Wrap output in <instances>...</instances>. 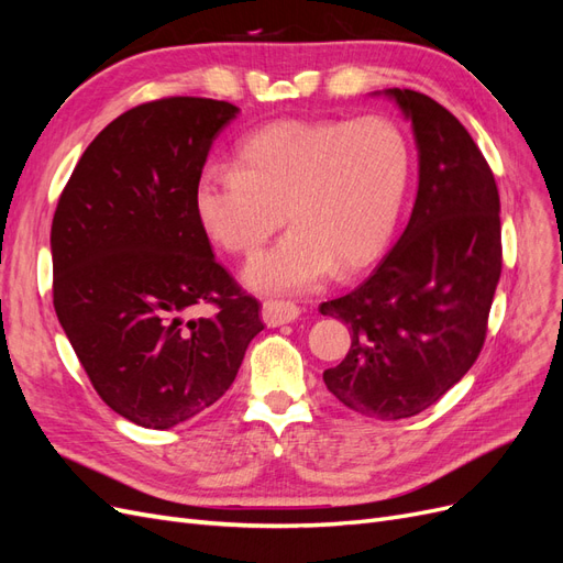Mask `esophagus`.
Segmentation results:
<instances>
[{"label":"esophagus","instance_id":"esophagus-1","mask_svg":"<svg viewBox=\"0 0 563 563\" xmlns=\"http://www.w3.org/2000/svg\"><path fill=\"white\" fill-rule=\"evenodd\" d=\"M261 314L267 327H282V323L298 319L300 308H296L294 302H286V300H265Z\"/></svg>","mask_w":563,"mask_h":563}]
</instances>
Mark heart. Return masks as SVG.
<instances>
[{"mask_svg":"<svg viewBox=\"0 0 563 563\" xmlns=\"http://www.w3.org/2000/svg\"><path fill=\"white\" fill-rule=\"evenodd\" d=\"M406 180L408 145L385 117L279 119L249 133L230 168H203L192 207L209 240L232 255H253L286 220L291 230L249 263L244 279L255 291L300 294L385 246Z\"/></svg>","mask_w":563,"mask_h":563,"instance_id":"obj_1","label":"heart"}]
</instances>
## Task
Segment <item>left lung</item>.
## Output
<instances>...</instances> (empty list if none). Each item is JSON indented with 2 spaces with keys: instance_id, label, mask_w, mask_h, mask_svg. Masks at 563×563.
I'll list each match as a JSON object with an SVG mask.
<instances>
[{
  "instance_id": "8db88e82",
  "label": "left lung",
  "mask_w": 563,
  "mask_h": 563,
  "mask_svg": "<svg viewBox=\"0 0 563 563\" xmlns=\"http://www.w3.org/2000/svg\"><path fill=\"white\" fill-rule=\"evenodd\" d=\"M385 93L416 135L413 213L373 275L319 312L352 331L345 360L323 371L331 395L366 418L401 420L444 397L484 347L503 269L500 195L444 106L411 89Z\"/></svg>"
}]
</instances>
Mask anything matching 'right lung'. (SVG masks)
<instances>
[{"mask_svg": "<svg viewBox=\"0 0 563 563\" xmlns=\"http://www.w3.org/2000/svg\"><path fill=\"white\" fill-rule=\"evenodd\" d=\"M240 108L174 96L131 108L84 150L51 225L54 308L114 413L168 430L225 395L261 302L216 263L192 192ZM213 303V318H195Z\"/></svg>", "mask_w": 563, "mask_h": 563, "instance_id": "obj_1", "label": "right lung"}]
</instances>
